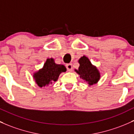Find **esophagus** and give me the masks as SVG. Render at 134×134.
Returning <instances> with one entry per match:
<instances>
[{
  "label": "esophagus",
  "instance_id": "obj_1",
  "mask_svg": "<svg viewBox=\"0 0 134 134\" xmlns=\"http://www.w3.org/2000/svg\"><path fill=\"white\" fill-rule=\"evenodd\" d=\"M66 67L67 70L68 71H71V70H72V69H73L72 64H71V63H70V64H66Z\"/></svg>",
  "mask_w": 134,
  "mask_h": 134
}]
</instances>
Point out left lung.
<instances>
[{
    "mask_svg": "<svg viewBox=\"0 0 134 134\" xmlns=\"http://www.w3.org/2000/svg\"><path fill=\"white\" fill-rule=\"evenodd\" d=\"M79 69L75 71L80 75V78L87 82L90 86L96 84L100 79V73L97 68L93 65L88 57L85 55L79 59Z\"/></svg>",
    "mask_w": 134,
    "mask_h": 134,
    "instance_id": "1",
    "label": "left lung"
}]
</instances>
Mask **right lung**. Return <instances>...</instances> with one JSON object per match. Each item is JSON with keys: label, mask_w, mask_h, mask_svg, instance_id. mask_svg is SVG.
<instances>
[{"label": "right lung", "mask_w": 134, "mask_h": 134, "mask_svg": "<svg viewBox=\"0 0 134 134\" xmlns=\"http://www.w3.org/2000/svg\"><path fill=\"white\" fill-rule=\"evenodd\" d=\"M66 71V68L64 65L56 64L53 58H48L42 68L34 73L33 78L39 87H43L57 81L59 75Z\"/></svg>", "instance_id": "1"}]
</instances>
